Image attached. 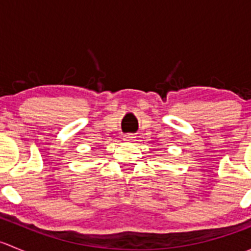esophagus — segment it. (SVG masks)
Wrapping results in <instances>:
<instances>
[{"label": "esophagus", "instance_id": "esophagus-1", "mask_svg": "<svg viewBox=\"0 0 251 251\" xmlns=\"http://www.w3.org/2000/svg\"><path fill=\"white\" fill-rule=\"evenodd\" d=\"M133 135H125L124 136V141H126V142H131V141H133Z\"/></svg>", "mask_w": 251, "mask_h": 251}]
</instances>
